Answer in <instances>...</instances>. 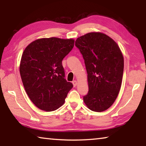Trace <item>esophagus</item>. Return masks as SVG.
<instances>
[{
  "instance_id": "1",
  "label": "esophagus",
  "mask_w": 146,
  "mask_h": 146,
  "mask_svg": "<svg viewBox=\"0 0 146 146\" xmlns=\"http://www.w3.org/2000/svg\"><path fill=\"white\" fill-rule=\"evenodd\" d=\"M72 83H73L74 87H75V86H76V85H77V82H76V80H73V82H72Z\"/></svg>"
}]
</instances>
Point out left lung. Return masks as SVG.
I'll return each instance as SVG.
<instances>
[{"mask_svg":"<svg viewBox=\"0 0 146 146\" xmlns=\"http://www.w3.org/2000/svg\"><path fill=\"white\" fill-rule=\"evenodd\" d=\"M75 46L84 60L89 91L83 99L91 111L102 112L114 103L120 90L123 57L111 38L102 33H89L78 38Z\"/></svg>","mask_w":146,"mask_h":146,"instance_id":"8db88e82","label":"left lung"}]
</instances>
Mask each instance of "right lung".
Segmentation results:
<instances>
[{
  "label": "right lung",
  "mask_w": 146,
  "mask_h": 146,
  "mask_svg": "<svg viewBox=\"0 0 146 146\" xmlns=\"http://www.w3.org/2000/svg\"><path fill=\"white\" fill-rule=\"evenodd\" d=\"M73 39L56 37L32 42L22 55L20 73L29 98L38 108L52 111L62 106L73 84L62 64L74 46Z\"/></svg>",
  "instance_id": "right-lung-1"
}]
</instances>
